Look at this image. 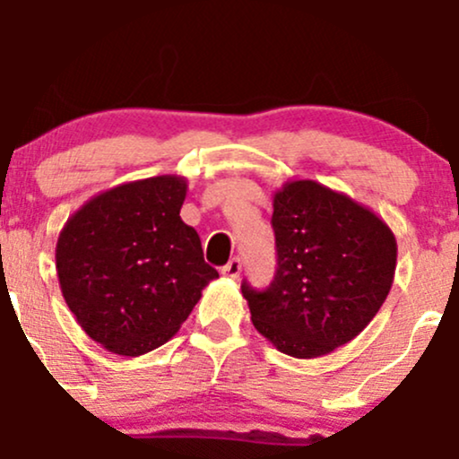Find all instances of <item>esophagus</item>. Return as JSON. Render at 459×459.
Instances as JSON below:
<instances>
[{"instance_id": "esophagus-1", "label": "esophagus", "mask_w": 459, "mask_h": 459, "mask_svg": "<svg viewBox=\"0 0 459 459\" xmlns=\"http://www.w3.org/2000/svg\"><path fill=\"white\" fill-rule=\"evenodd\" d=\"M239 273H241V261L239 259H230L222 267V276H226V278H237Z\"/></svg>"}]
</instances>
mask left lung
<instances>
[{"instance_id":"1","label":"left lung","mask_w":459,"mask_h":459,"mask_svg":"<svg viewBox=\"0 0 459 459\" xmlns=\"http://www.w3.org/2000/svg\"><path fill=\"white\" fill-rule=\"evenodd\" d=\"M278 270L265 291L241 284L259 334L282 354L319 358L350 343L382 308L397 239L373 209L310 178L273 192Z\"/></svg>"}]
</instances>
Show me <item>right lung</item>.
I'll return each mask as SVG.
<instances>
[{
    "label": "right lung",
    "instance_id": "obj_1",
    "mask_svg": "<svg viewBox=\"0 0 459 459\" xmlns=\"http://www.w3.org/2000/svg\"><path fill=\"white\" fill-rule=\"evenodd\" d=\"M186 196L187 178L178 175L120 183L62 226V296L82 330L112 354L135 358L168 343L218 278L181 220Z\"/></svg>",
    "mask_w": 459,
    "mask_h": 459
}]
</instances>
